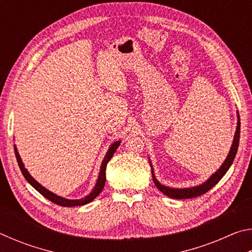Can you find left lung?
<instances>
[{"instance_id": "8db88e82", "label": "left lung", "mask_w": 252, "mask_h": 252, "mask_svg": "<svg viewBox=\"0 0 252 252\" xmlns=\"http://www.w3.org/2000/svg\"><path fill=\"white\" fill-rule=\"evenodd\" d=\"M237 117H238V121H237L236 132H234L233 141H232L231 148H230V151L228 153L227 158H225L223 163L221 164V167L217 170L215 173H212V176H210V178L207 179V180L203 183H201V185L190 187V188H171V187H167V186L162 185V183H160L157 180L155 172H153L152 162H151V160H149V162H150L153 182H155V185L157 186L158 189H159L162 193H164L165 195H168V197L172 198V199H190V198L199 197V195L208 192L211 188L215 187L217 183H218L221 179H222L224 174L227 173L229 168L231 167L232 162L237 155L238 147H239V139H240V118H239L238 111H237Z\"/></svg>"}]
</instances>
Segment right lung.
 I'll return each mask as SVG.
<instances>
[{
	"label": "right lung",
	"instance_id": "right-lung-1",
	"mask_svg": "<svg viewBox=\"0 0 252 252\" xmlns=\"http://www.w3.org/2000/svg\"><path fill=\"white\" fill-rule=\"evenodd\" d=\"M121 141L119 140V141H114L111 146L109 147L108 151H106L105 156L103 158V160H102V163H101V168H100V173L99 176H97V180L95 182V186L93 188L92 191L90 193H89L87 197H84L82 199H66V198H63V197H60V195L53 193L52 191H50L44 188L42 185H40L39 182H37L35 179H34L30 172L28 171V169H25L24 167V163L22 159H21V157L19 155V151H18V148L14 144V152H15V157H16V161H18L19 163V167L21 172L25 178V180H27L30 185H31L34 189L36 191H39V192L45 197L46 199H49L50 201H52L53 203H57L59 206H62V207H78V206H84V204H87L89 202H91L92 200H94L97 195L100 194V192L102 191V189L104 188L105 185V169H106V164L109 163V161L111 160V158L113 157L114 152L117 151V149L120 146Z\"/></svg>",
	"mask_w": 252,
	"mask_h": 252
}]
</instances>
